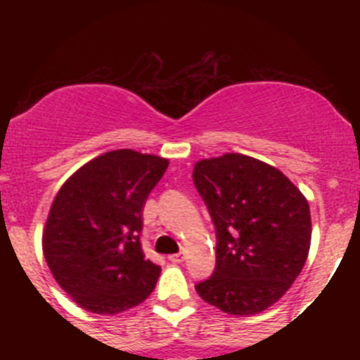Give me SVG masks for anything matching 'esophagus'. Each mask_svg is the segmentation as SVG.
Listing matches in <instances>:
<instances>
[{
  "instance_id": "1",
  "label": "esophagus",
  "mask_w": 360,
  "mask_h": 360,
  "mask_svg": "<svg viewBox=\"0 0 360 360\" xmlns=\"http://www.w3.org/2000/svg\"><path fill=\"white\" fill-rule=\"evenodd\" d=\"M169 261H172V263H183L184 261V254H172V256H169Z\"/></svg>"
}]
</instances>
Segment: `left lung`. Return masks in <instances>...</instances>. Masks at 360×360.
Segmentation results:
<instances>
[{"mask_svg": "<svg viewBox=\"0 0 360 360\" xmlns=\"http://www.w3.org/2000/svg\"><path fill=\"white\" fill-rule=\"evenodd\" d=\"M193 183L216 226V270L198 296L230 315H254L277 303L304 266L310 205L270 163L224 153L195 163Z\"/></svg>", "mask_w": 360, "mask_h": 360, "instance_id": "8db88e82", "label": "left lung"}]
</instances>
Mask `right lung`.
Returning a JSON list of instances; mask_svg holds the SVG:
<instances>
[{"mask_svg":"<svg viewBox=\"0 0 360 360\" xmlns=\"http://www.w3.org/2000/svg\"><path fill=\"white\" fill-rule=\"evenodd\" d=\"M169 160L115 150L79 167L60 186L43 228L53 278L83 310L116 315L143 303L162 268L139 242L148 195Z\"/></svg>","mask_w":360,"mask_h":360,"instance_id":"1","label":"right lung"}]
</instances>
